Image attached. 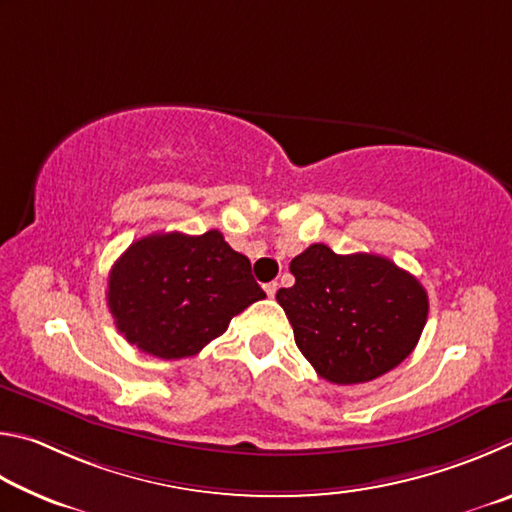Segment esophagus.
<instances>
[{
	"mask_svg": "<svg viewBox=\"0 0 512 512\" xmlns=\"http://www.w3.org/2000/svg\"><path fill=\"white\" fill-rule=\"evenodd\" d=\"M276 290H279V283H274V281H272V283H267V285H265V292H267V297H270V299L274 297Z\"/></svg>",
	"mask_w": 512,
	"mask_h": 512,
	"instance_id": "34e87169",
	"label": "esophagus"
}]
</instances>
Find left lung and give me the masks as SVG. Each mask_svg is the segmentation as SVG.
Listing matches in <instances>:
<instances>
[{
    "label": "left lung",
    "mask_w": 512,
    "mask_h": 512,
    "mask_svg": "<svg viewBox=\"0 0 512 512\" xmlns=\"http://www.w3.org/2000/svg\"><path fill=\"white\" fill-rule=\"evenodd\" d=\"M292 288L276 292L294 342L321 378L371 382L414 351L427 321V292L416 276L375 254L339 256L310 245L292 258Z\"/></svg>",
    "instance_id": "left-lung-1"
}]
</instances>
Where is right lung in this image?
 <instances>
[{
	"mask_svg": "<svg viewBox=\"0 0 512 512\" xmlns=\"http://www.w3.org/2000/svg\"><path fill=\"white\" fill-rule=\"evenodd\" d=\"M265 299L247 256L220 231L152 233L123 251L107 281V308L141 353L182 360L202 351L229 321Z\"/></svg>",
	"mask_w": 512,
	"mask_h": 512,
	"instance_id": "1",
	"label": "right lung"
}]
</instances>
